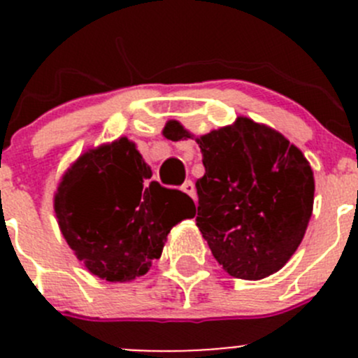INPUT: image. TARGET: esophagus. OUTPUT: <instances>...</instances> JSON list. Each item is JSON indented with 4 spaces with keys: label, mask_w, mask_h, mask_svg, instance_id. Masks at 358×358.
I'll return each mask as SVG.
<instances>
[{
    "label": "esophagus",
    "mask_w": 358,
    "mask_h": 358,
    "mask_svg": "<svg viewBox=\"0 0 358 358\" xmlns=\"http://www.w3.org/2000/svg\"><path fill=\"white\" fill-rule=\"evenodd\" d=\"M182 190H183V192H185V194H189V196L192 197V199H196V197H197V194H196V185H194V182H190V180H187V182L183 183Z\"/></svg>",
    "instance_id": "34e87169"
}]
</instances>
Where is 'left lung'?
Instances as JSON below:
<instances>
[{"mask_svg":"<svg viewBox=\"0 0 358 358\" xmlns=\"http://www.w3.org/2000/svg\"><path fill=\"white\" fill-rule=\"evenodd\" d=\"M162 135L192 138L178 121ZM206 173L196 182L197 227L223 270L259 280L301 244L313 209V171L286 136L248 117L196 138Z\"/></svg>","mask_w":358,"mask_h":358,"instance_id":"8db88e82","label":"left lung"}]
</instances>
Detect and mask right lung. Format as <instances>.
Returning <instances> with one entry per match:
<instances>
[{
    "instance_id": "1",
    "label": "right lung",
    "mask_w": 358,
    "mask_h": 358,
    "mask_svg": "<svg viewBox=\"0 0 358 358\" xmlns=\"http://www.w3.org/2000/svg\"><path fill=\"white\" fill-rule=\"evenodd\" d=\"M152 169L126 136L86 150L55 194L60 232L93 275L126 282L161 258L173 227L194 218L187 194L150 180Z\"/></svg>"
}]
</instances>
